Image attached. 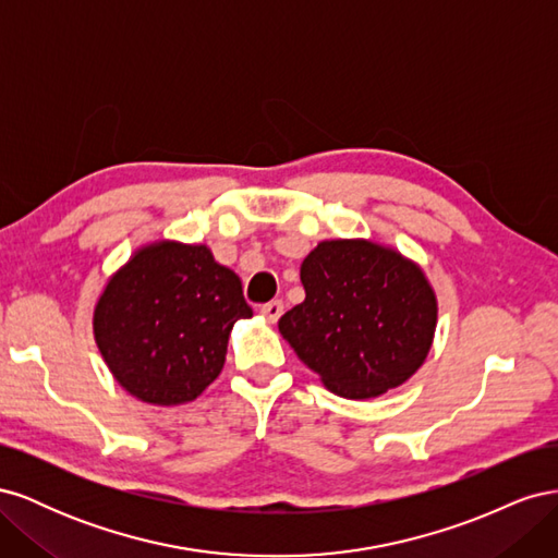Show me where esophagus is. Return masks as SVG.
<instances>
[{"instance_id":"34e87169","label":"esophagus","mask_w":558,"mask_h":558,"mask_svg":"<svg viewBox=\"0 0 558 558\" xmlns=\"http://www.w3.org/2000/svg\"><path fill=\"white\" fill-rule=\"evenodd\" d=\"M260 314L269 320V324H275V320H279V316L283 314V302H281V300L267 302V305L260 307Z\"/></svg>"}]
</instances>
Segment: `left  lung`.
<instances>
[{
  "label": "left lung",
  "mask_w": 558,
  "mask_h": 558,
  "mask_svg": "<svg viewBox=\"0 0 558 558\" xmlns=\"http://www.w3.org/2000/svg\"><path fill=\"white\" fill-rule=\"evenodd\" d=\"M305 300L279 318L298 359L335 396L377 398L424 365L437 298L421 265L373 240H326L302 260Z\"/></svg>",
  "instance_id": "8db88e82"
}]
</instances>
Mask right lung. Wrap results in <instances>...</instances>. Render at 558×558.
<instances>
[{
	"instance_id": "obj_1",
	"label": "right lung",
	"mask_w": 558,
	"mask_h": 558,
	"mask_svg": "<svg viewBox=\"0 0 558 558\" xmlns=\"http://www.w3.org/2000/svg\"><path fill=\"white\" fill-rule=\"evenodd\" d=\"M253 312L242 281L205 244H144L109 277L93 312L95 344L130 396L193 402L221 375L228 337Z\"/></svg>"
}]
</instances>
